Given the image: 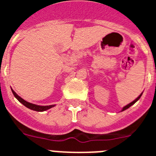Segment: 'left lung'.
<instances>
[{
  "label": "left lung",
  "instance_id": "obj_1",
  "mask_svg": "<svg viewBox=\"0 0 156 156\" xmlns=\"http://www.w3.org/2000/svg\"><path fill=\"white\" fill-rule=\"evenodd\" d=\"M141 95H142V93L140 94V95H139L138 97H137V98L135 99V100H133V101H132V102L129 103V104H128V105H126V106H124V107H123V108H122V110H121V112H122V111H124V110L127 109V108H129V107H130V106H131V105H133V104H135V103L137 102V101H138V100H139V99H140V97H141Z\"/></svg>",
  "mask_w": 156,
  "mask_h": 156
}]
</instances>
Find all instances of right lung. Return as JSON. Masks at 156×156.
Here are the masks:
<instances>
[{
	"label": "right lung",
	"mask_w": 156,
	"mask_h": 156,
	"mask_svg": "<svg viewBox=\"0 0 156 156\" xmlns=\"http://www.w3.org/2000/svg\"><path fill=\"white\" fill-rule=\"evenodd\" d=\"M11 89H12V88H11ZM12 93H13L14 96L16 97V98L19 101V102H21L22 104H23V105L26 106L27 108H30V109H31V110H34V111L44 112V111H46V110H48V109H50V108H53V107H55V105L44 106V105H35V104H32V103H30V102H28V101H25L24 99L22 98L21 97H19V95H18L16 92L14 91L13 89H12Z\"/></svg>",
	"instance_id": "right-lung-1"
}]
</instances>
